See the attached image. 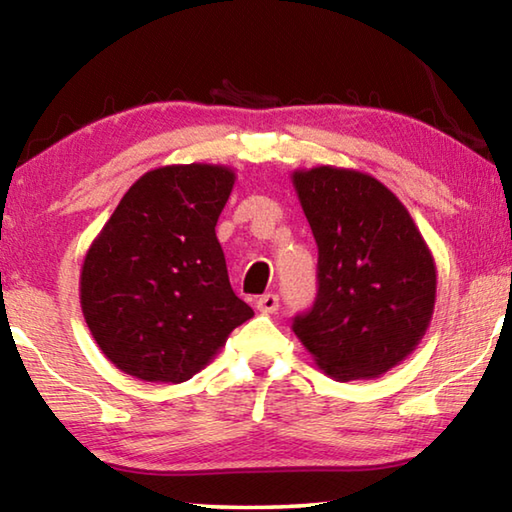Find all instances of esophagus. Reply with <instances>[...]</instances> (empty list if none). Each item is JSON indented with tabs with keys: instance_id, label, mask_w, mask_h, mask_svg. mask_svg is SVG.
<instances>
[{
	"instance_id": "obj_1",
	"label": "esophagus",
	"mask_w": 512,
	"mask_h": 512,
	"mask_svg": "<svg viewBox=\"0 0 512 512\" xmlns=\"http://www.w3.org/2000/svg\"><path fill=\"white\" fill-rule=\"evenodd\" d=\"M255 307L257 311H262V314H273L280 307V298L275 296V293H266V296H259L255 300Z\"/></svg>"
}]
</instances>
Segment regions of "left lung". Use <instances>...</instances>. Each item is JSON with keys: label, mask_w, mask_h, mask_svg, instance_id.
<instances>
[{"label": "left lung", "mask_w": 512, "mask_h": 512, "mask_svg": "<svg viewBox=\"0 0 512 512\" xmlns=\"http://www.w3.org/2000/svg\"><path fill=\"white\" fill-rule=\"evenodd\" d=\"M291 183L318 244V298L293 332L336 381L384 375L431 323L438 273L427 241L370 173L320 164Z\"/></svg>", "instance_id": "8db88e82"}]
</instances>
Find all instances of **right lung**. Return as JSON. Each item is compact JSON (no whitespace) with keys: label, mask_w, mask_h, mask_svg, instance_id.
I'll return each mask as SVG.
<instances>
[{"label":"right lung","mask_w":512,"mask_h":512,"mask_svg":"<svg viewBox=\"0 0 512 512\" xmlns=\"http://www.w3.org/2000/svg\"><path fill=\"white\" fill-rule=\"evenodd\" d=\"M225 164H164L121 198L85 253L79 296L92 339L126 375L180 384L255 311L235 296L216 221L235 187Z\"/></svg>","instance_id":"obj_1"}]
</instances>
